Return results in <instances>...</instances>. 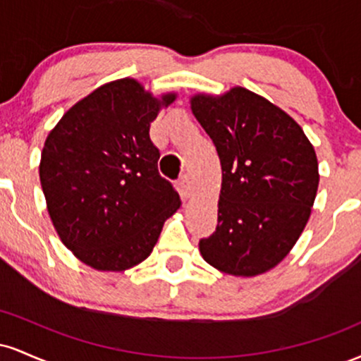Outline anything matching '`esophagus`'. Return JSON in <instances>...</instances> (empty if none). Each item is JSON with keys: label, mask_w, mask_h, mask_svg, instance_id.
<instances>
[{"label": "esophagus", "mask_w": 361, "mask_h": 361, "mask_svg": "<svg viewBox=\"0 0 361 361\" xmlns=\"http://www.w3.org/2000/svg\"><path fill=\"white\" fill-rule=\"evenodd\" d=\"M178 186H180L181 195H183L185 198H188L190 195H192V192H193L192 181H190V176L188 175H183V176L180 178V181H178Z\"/></svg>", "instance_id": "34e87169"}]
</instances>
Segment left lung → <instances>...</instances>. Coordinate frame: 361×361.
<instances>
[{"label": "left lung", "mask_w": 361, "mask_h": 361, "mask_svg": "<svg viewBox=\"0 0 361 361\" xmlns=\"http://www.w3.org/2000/svg\"><path fill=\"white\" fill-rule=\"evenodd\" d=\"M190 103L222 166L217 227L200 239L202 256L227 275H261L288 255L309 221L316 151L288 114L241 86Z\"/></svg>", "instance_id": "obj_1"}]
</instances>
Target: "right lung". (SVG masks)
I'll return each mask as SVG.
<instances>
[{
    "mask_svg": "<svg viewBox=\"0 0 361 361\" xmlns=\"http://www.w3.org/2000/svg\"><path fill=\"white\" fill-rule=\"evenodd\" d=\"M175 93L154 98L139 81L106 82L71 106L40 157L51 221L88 267L123 271L151 255L180 195L157 171L149 127Z\"/></svg>",
    "mask_w": 361,
    "mask_h": 361,
    "instance_id": "1",
    "label": "right lung"
}]
</instances>
